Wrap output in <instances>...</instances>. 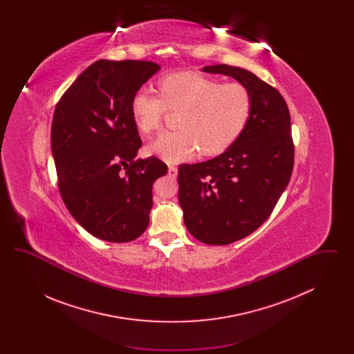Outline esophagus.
<instances>
[{
  "mask_svg": "<svg viewBox=\"0 0 354 354\" xmlns=\"http://www.w3.org/2000/svg\"><path fill=\"white\" fill-rule=\"evenodd\" d=\"M169 176H172V178H176V175H178V169H176V167H175V166H172V165H169Z\"/></svg>",
  "mask_w": 354,
  "mask_h": 354,
  "instance_id": "34e87169",
  "label": "esophagus"
}]
</instances>
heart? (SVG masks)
Wrapping results in <instances>:
<instances>
[{
	"instance_id": "b5f03b06",
	"label": "heart",
	"mask_w": 354,
	"mask_h": 354,
	"mask_svg": "<svg viewBox=\"0 0 354 354\" xmlns=\"http://www.w3.org/2000/svg\"><path fill=\"white\" fill-rule=\"evenodd\" d=\"M159 94L135 91L130 110L136 127L151 134L159 130L167 111H180L179 130L166 131L149 146L152 155L169 163L228 150L244 133L253 110L251 90L243 84L191 71L171 73L158 81Z\"/></svg>"
}]
</instances>
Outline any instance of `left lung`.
I'll return each instance as SVG.
<instances>
[{
	"label": "left lung",
	"mask_w": 354,
	"mask_h": 354,
	"mask_svg": "<svg viewBox=\"0 0 354 354\" xmlns=\"http://www.w3.org/2000/svg\"><path fill=\"white\" fill-rule=\"evenodd\" d=\"M203 71L234 77L253 95L251 119L219 156L178 172V198L189 234L208 245H227L270 218L289 183L295 145L283 95L253 73L230 65Z\"/></svg>",
	"instance_id": "left-lung-1"
}]
</instances>
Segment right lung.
I'll use <instances>...</instances> for the list:
<instances>
[{"instance_id": "right-lung-1", "label": "right lung", "mask_w": 354, "mask_h": 354, "mask_svg": "<svg viewBox=\"0 0 354 354\" xmlns=\"http://www.w3.org/2000/svg\"><path fill=\"white\" fill-rule=\"evenodd\" d=\"M160 70L150 61L90 65L57 103L51 152L61 198L71 216L98 239L126 243L150 221L152 185L167 174L160 159H135L142 146L131 98Z\"/></svg>"}]
</instances>
